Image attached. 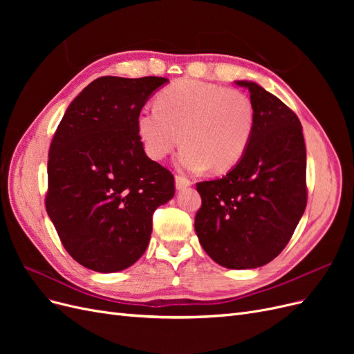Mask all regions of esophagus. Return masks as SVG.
<instances>
[{
    "mask_svg": "<svg viewBox=\"0 0 354 354\" xmlns=\"http://www.w3.org/2000/svg\"><path fill=\"white\" fill-rule=\"evenodd\" d=\"M192 186V181L183 176H176V187L177 190H183L186 187Z\"/></svg>",
    "mask_w": 354,
    "mask_h": 354,
    "instance_id": "esophagus-1",
    "label": "esophagus"
}]
</instances>
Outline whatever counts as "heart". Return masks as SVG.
<instances>
[{
  "mask_svg": "<svg viewBox=\"0 0 354 354\" xmlns=\"http://www.w3.org/2000/svg\"><path fill=\"white\" fill-rule=\"evenodd\" d=\"M255 106L236 88L195 80H178L145 104L136 130L146 155L162 160L183 140L177 165L187 171L226 173L236 167L252 142Z\"/></svg>",
  "mask_w": 354,
  "mask_h": 354,
  "instance_id": "b5f03b06",
  "label": "heart"
}]
</instances>
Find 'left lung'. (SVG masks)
Instances as JSON below:
<instances>
[{"mask_svg":"<svg viewBox=\"0 0 354 354\" xmlns=\"http://www.w3.org/2000/svg\"><path fill=\"white\" fill-rule=\"evenodd\" d=\"M252 142L223 178L202 181L195 230L202 248L227 269H255L282 252L307 205L303 127L288 106L252 81Z\"/></svg>","mask_w":354,"mask_h":354,"instance_id":"8db88e82","label":"left lung"}]
</instances>
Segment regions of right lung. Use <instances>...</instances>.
Wrapping results in <instances>:
<instances>
[{
    "mask_svg": "<svg viewBox=\"0 0 354 354\" xmlns=\"http://www.w3.org/2000/svg\"><path fill=\"white\" fill-rule=\"evenodd\" d=\"M167 78L102 77L73 102L51 140L46 209L75 261L121 272L145 254L174 176L145 153L137 112Z\"/></svg>",
    "mask_w": 354,
    "mask_h": 354,
    "instance_id": "1",
    "label": "right lung"
}]
</instances>
